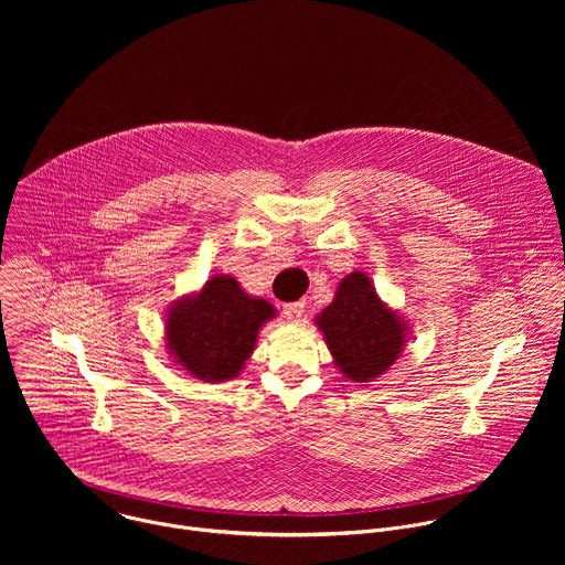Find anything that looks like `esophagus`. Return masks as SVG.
<instances>
[{
  "label": "esophagus",
  "instance_id": "esophagus-1",
  "mask_svg": "<svg viewBox=\"0 0 565 565\" xmlns=\"http://www.w3.org/2000/svg\"><path fill=\"white\" fill-rule=\"evenodd\" d=\"M284 317L290 321V324H297V321H301L303 317V303L301 301H295V303H284Z\"/></svg>",
  "mask_w": 565,
  "mask_h": 565
}]
</instances>
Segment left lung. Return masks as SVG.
<instances>
[{
    "label": "left lung",
    "instance_id": "obj_1",
    "mask_svg": "<svg viewBox=\"0 0 565 565\" xmlns=\"http://www.w3.org/2000/svg\"><path fill=\"white\" fill-rule=\"evenodd\" d=\"M340 373L353 382L384 375L405 349L407 319L386 306L362 270L347 275L333 301L315 317Z\"/></svg>",
    "mask_w": 565,
    "mask_h": 565
}]
</instances>
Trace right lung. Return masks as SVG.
Returning <instances> with one entry per match:
<instances>
[{
    "mask_svg": "<svg viewBox=\"0 0 565 565\" xmlns=\"http://www.w3.org/2000/svg\"><path fill=\"white\" fill-rule=\"evenodd\" d=\"M273 317L277 310L270 301L248 295L232 275H214L201 290L172 303L166 347L192 377L227 382L244 371L262 327Z\"/></svg>",
    "mask_w": 565,
    "mask_h": 565,
    "instance_id": "obj_1",
    "label": "right lung"
}]
</instances>
